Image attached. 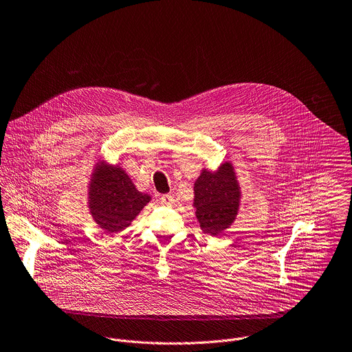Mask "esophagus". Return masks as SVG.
<instances>
[{
	"mask_svg": "<svg viewBox=\"0 0 352 352\" xmlns=\"http://www.w3.org/2000/svg\"><path fill=\"white\" fill-rule=\"evenodd\" d=\"M160 203H162V204H166V206H170V204L174 203V196H171V195H163V196L160 197Z\"/></svg>",
	"mask_w": 352,
	"mask_h": 352,
	"instance_id": "obj_1",
	"label": "esophagus"
}]
</instances>
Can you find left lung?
<instances>
[{
	"label": "left lung",
	"mask_w": 352,
	"mask_h": 352,
	"mask_svg": "<svg viewBox=\"0 0 352 352\" xmlns=\"http://www.w3.org/2000/svg\"><path fill=\"white\" fill-rule=\"evenodd\" d=\"M193 190L195 215L204 233L218 236L234 223L241 203V188L232 162L222 163L215 171L203 168Z\"/></svg>",
	"instance_id": "8db88e82"
}]
</instances>
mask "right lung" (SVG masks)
Listing matches in <instances>:
<instances>
[{
    "instance_id": "right-lung-1",
    "label": "right lung",
    "mask_w": 352,
    "mask_h": 352,
    "mask_svg": "<svg viewBox=\"0 0 352 352\" xmlns=\"http://www.w3.org/2000/svg\"><path fill=\"white\" fill-rule=\"evenodd\" d=\"M140 192L119 164L97 160L87 184V208L91 219L105 233L113 234L129 228L151 201Z\"/></svg>"
}]
</instances>
